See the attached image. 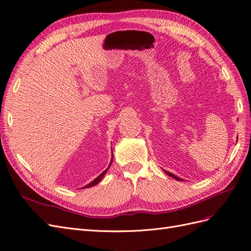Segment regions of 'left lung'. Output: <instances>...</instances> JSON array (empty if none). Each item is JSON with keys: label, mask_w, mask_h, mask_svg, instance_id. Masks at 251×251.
I'll use <instances>...</instances> for the list:
<instances>
[{"label": "left lung", "mask_w": 251, "mask_h": 251, "mask_svg": "<svg viewBox=\"0 0 251 251\" xmlns=\"http://www.w3.org/2000/svg\"><path fill=\"white\" fill-rule=\"evenodd\" d=\"M164 171L169 175V176H171V177H173L174 179H176V180H178V181H182L183 179L182 178H180V177H178V176H176V175H174V174H172V173H170V172H167L166 170H164Z\"/></svg>", "instance_id": "8db88e82"}]
</instances>
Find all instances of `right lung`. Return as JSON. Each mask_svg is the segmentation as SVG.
I'll list each match as a JSON object with an SVG mask.
<instances>
[{
  "instance_id": "right-lung-1",
  "label": "right lung",
  "mask_w": 251,
  "mask_h": 251,
  "mask_svg": "<svg viewBox=\"0 0 251 251\" xmlns=\"http://www.w3.org/2000/svg\"><path fill=\"white\" fill-rule=\"evenodd\" d=\"M112 153V152H111ZM112 155V154H111ZM111 163H112V157H111V160H110V164H109V166H108V168L106 169V170H105V171H103L98 177H97V178H95L92 182H90V183H88V184H86L85 185V187H83L82 189H85V188H92V187H94V185H96V184H98L101 180H102V178H103V177H104V175L105 174H106V172H107V170L109 169V167H110V165H111Z\"/></svg>"
}]
</instances>
